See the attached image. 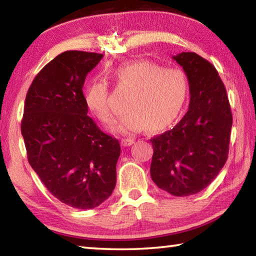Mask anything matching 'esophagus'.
I'll return each mask as SVG.
<instances>
[{"label": "esophagus", "mask_w": 256, "mask_h": 256, "mask_svg": "<svg viewBox=\"0 0 256 256\" xmlns=\"http://www.w3.org/2000/svg\"><path fill=\"white\" fill-rule=\"evenodd\" d=\"M133 144H134V140L131 138H122V140H120V144H122L123 146H132Z\"/></svg>", "instance_id": "esophagus-1"}]
</instances>
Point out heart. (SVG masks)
I'll return each instance as SVG.
<instances>
[{
    "label": "heart",
    "mask_w": 256,
    "mask_h": 256,
    "mask_svg": "<svg viewBox=\"0 0 256 256\" xmlns=\"http://www.w3.org/2000/svg\"><path fill=\"white\" fill-rule=\"evenodd\" d=\"M112 80L118 89L130 92L128 114L120 118L112 131L133 134L144 131L157 133L172 126L183 112L188 99V81L180 68H164L146 60H133L118 66ZM86 110L99 122L112 124L115 115L110 105L108 86L94 80L84 92Z\"/></svg>",
    "instance_id": "heart-1"
}]
</instances>
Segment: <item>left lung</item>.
I'll list each match as a JSON object with an SVG mask.
<instances>
[{"label": "left lung", "mask_w": 256, "mask_h": 256, "mask_svg": "<svg viewBox=\"0 0 256 256\" xmlns=\"http://www.w3.org/2000/svg\"><path fill=\"white\" fill-rule=\"evenodd\" d=\"M190 84V107L172 130L156 136L151 178L174 196L196 194L226 164L232 115L224 82L206 58L192 52L172 56Z\"/></svg>", "instance_id": "1"}]
</instances>
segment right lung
<instances>
[{
	"label": "right lung",
	"instance_id": "right-lung-1",
	"mask_svg": "<svg viewBox=\"0 0 256 256\" xmlns=\"http://www.w3.org/2000/svg\"><path fill=\"white\" fill-rule=\"evenodd\" d=\"M102 54L68 50L34 76L21 120L30 166L52 196L76 209L110 196L120 154L118 138L89 118L82 86Z\"/></svg>",
	"mask_w": 256,
	"mask_h": 256
}]
</instances>
